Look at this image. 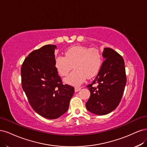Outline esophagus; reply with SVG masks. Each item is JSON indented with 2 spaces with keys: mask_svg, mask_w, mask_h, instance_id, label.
<instances>
[{
  "mask_svg": "<svg viewBox=\"0 0 147 147\" xmlns=\"http://www.w3.org/2000/svg\"><path fill=\"white\" fill-rule=\"evenodd\" d=\"M82 87H75V92H78L79 91H80V90H81Z\"/></svg>",
  "mask_w": 147,
  "mask_h": 147,
  "instance_id": "obj_1",
  "label": "esophagus"
}]
</instances>
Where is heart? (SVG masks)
<instances>
[{
	"label": "heart",
	"mask_w": 147,
	"mask_h": 147,
	"mask_svg": "<svg viewBox=\"0 0 147 147\" xmlns=\"http://www.w3.org/2000/svg\"><path fill=\"white\" fill-rule=\"evenodd\" d=\"M65 55H58L55 58V68L61 76H65L74 66L75 69L64 80L74 86L82 84L86 77L95 76L102 62V54L98 49L82 46L71 47L65 51Z\"/></svg>",
	"instance_id": "heart-1"
}]
</instances>
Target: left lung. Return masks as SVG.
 <instances>
[{
    "label": "left lung",
    "instance_id": "obj_1",
    "mask_svg": "<svg viewBox=\"0 0 147 147\" xmlns=\"http://www.w3.org/2000/svg\"><path fill=\"white\" fill-rule=\"evenodd\" d=\"M105 61L97 76L87 87L90 92L87 109L98 115H106L119 105L126 84L125 61L122 57L111 48H104ZM97 83V87L93 84Z\"/></svg>",
    "mask_w": 147,
    "mask_h": 147
}]
</instances>
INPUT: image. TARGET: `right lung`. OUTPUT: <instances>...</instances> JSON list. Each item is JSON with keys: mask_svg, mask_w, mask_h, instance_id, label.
Wrapping results in <instances>:
<instances>
[{"mask_svg": "<svg viewBox=\"0 0 147 147\" xmlns=\"http://www.w3.org/2000/svg\"><path fill=\"white\" fill-rule=\"evenodd\" d=\"M55 45H48L32 51L21 67V82L32 107L48 119L67 112L74 88L63 85L55 66Z\"/></svg>", "mask_w": 147, "mask_h": 147, "instance_id": "obj_1", "label": "right lung"}]
</instances>
